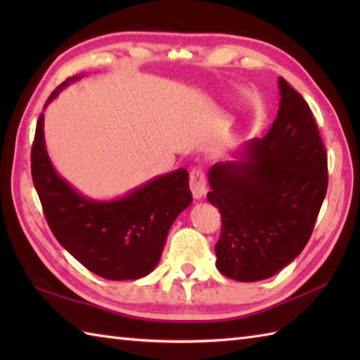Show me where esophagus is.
Returning <instances> with one entry per match:
<instances>
[{
    "mask_svg": "<svg viewBox=\"0 0 360 360\" xmlns=\"http://www.w3.org/2000/svg\"><path fill=\"white\" fill-rule=\"evenodd\" d=\"M190 190H192V195L195 200H201V198L207 193L204 173L201 170H198V168L190 172Z\"/></svg>",
    "mask_w": 360,
    "mask_h": 360,
    "instance_id": "1",
    "label": "esophagus"
}]
</instances>
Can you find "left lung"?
Masks as SVG:
<instances>
[{
	"mask_svg": "<svg viewBox=\"0 0 360 360\" xmlns=\"http://www.w3.org/2000/svg\"><path fill=\"white\" fill-rule=\"evenodd\" d=\"M278 88L280 108L269 131L207 173V200L223 219L217 267L238 281L266 280L292 263L326 195V153L316 120L283 77Z\"/></svg>",
	"mask_w": 360,
	"mask_h": 360,
	"instance_id": "left-lung-1",
	"label": "left lung"
}]
</instances>
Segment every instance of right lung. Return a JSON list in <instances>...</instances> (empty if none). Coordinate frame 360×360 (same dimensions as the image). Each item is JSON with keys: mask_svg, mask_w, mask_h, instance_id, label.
I'll use <instances>...</instances> for the list:
<instances>
[{"mask_svg": "<svg viewBox=\"0 0 360 360\" xmlns=\"http://www.w3.org/2000/svg\"><path fill=\"white\" fill-rule=\"evenodd\" d=\"M60 85L43 111L71 83ZM32 179L57 241L83 266L106 280H137L158 266L174 219L192 204L186 168L156 176L114 200H93L62 178L44 141V114L32 145Z\"/></svg>", "mask_w": 360, "mask_h": 360, "instance_id": "obj_1", "label": "right lung"}]
</instances>
